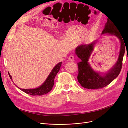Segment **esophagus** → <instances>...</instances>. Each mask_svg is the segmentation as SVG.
I'll return each mask as SVG.
<instances>
[{
  "instance_id": "esophagus-1",
  "label": "esophagus",
  "mask_w": 128,
  "mask_h": 128,
  "mask_svg": "<svg viewBox=\"0 0 128 128\" xmlns=\"http://www.w3.org/2000/svg\"><path fill=\"white\" fill-rule=\"evenodd\" d=\"M68 60H69V61L73 62L74 61V56H69V58H68Z\"/></svg>"
}]
</instances>
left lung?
<instances>
[{"instance_id": "8db88e82", "label": "left lung", "mask_w": 128, "mask_h": 128, "mask_svg": "<svg viewBox=\"0 0 128 128\" xmlns=\"http://www.w3.org/2000/svg\"><path fill=\"white\" fill-rule=\"evenodd\" d=\"M106 34L117 37L120 42V51L118 61L110 69L105 73L94 71L88 63V59L94 50L96 41L92 42L90 44H82L75 49V54L81 61L77 64L78 66V74L77 80L83 88L88 89L101 88L110 84L115 79L121 72L122 60L125 53L126 47L124 40L116 26L112 24L109 19L104 25L102 34Z\"/></svg>"}]
</instances>
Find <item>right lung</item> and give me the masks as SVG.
Here are the masks:
<instances>
[{
	"instance_id": "1",
	"label": "right lung",
	"mask_w": 128,
	"mask_h": 128,
	"mask_svg": "<svg viewBox=\"0 0 128 128\" xmlns=\"http://www.w3.org/2000/svg\"><path fill=\"white\" fill-rule=\"evenodd\" d=\"M61 64L62 62H60L58 63L55 66V67L53 68L51 72L50 73V74L45 80V82L39 87L32 89H24L19 88L18 87V88H20L22 91L26 93V94L32 96H42L48 94V92L52 90L54 86V78L57 73L60 70ZM8 75L10 79L12 80V77L9 72Z\"/></svg>"
}]
</instances>
